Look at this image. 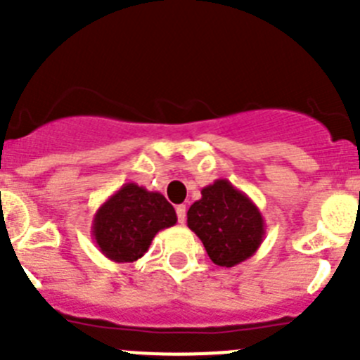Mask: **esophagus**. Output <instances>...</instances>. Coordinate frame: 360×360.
Masks as SVG:
<instances>
[{
	"instance_id": "obj_1",
	"label": "esophagus",
	"mask_w": 360,
	"mask_h": 360,
	"mask_svg": "<svg viewBox=\"0 0 360 360\" xmlns=\"http://www.w3.org/2000/svg\"><path fill=\"white\" fill-rule=\"evenodd\" d=\"M186 214H187V207L186 205H176V216H178V221H180V224H184V221H186Z\"/></svg>"
}]
</instances>
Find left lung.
<instances>
[{"label":"left lung","mask_w":360,"mask_h":360,"mask_svg":"<svg viewBox=\"0 0 360 360\" xmlns=\"http://www.w3.org/2000/svg\"><path fill=\"white\" fill-rule=\"evenodd\" d=\"M187 227L202 240L212 263L234 266L256 254L265 238V219L256 203L229 180L203 187L187 211Z\"/></svg>","instance_id":"obj_1"}]
</instances>
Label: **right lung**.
<instances>
[{
	"mask_svg": "<svg viewBox=\"0 0 360 360\" xmlns=\"http://www.w3.org/2000/svg\"><path fill=\"white\" fill-rule=\"evenodd\" d=\"M174 224L176 212L164 195L128 182L97 209L91 236L108 259L133 263L148 252L158 232Z\"/></svg>",
	"mask_w": 360,
	"mask_h": 360,
	"instance_id": "add662e5",
	"label": "right lung"
}]
</instances>
